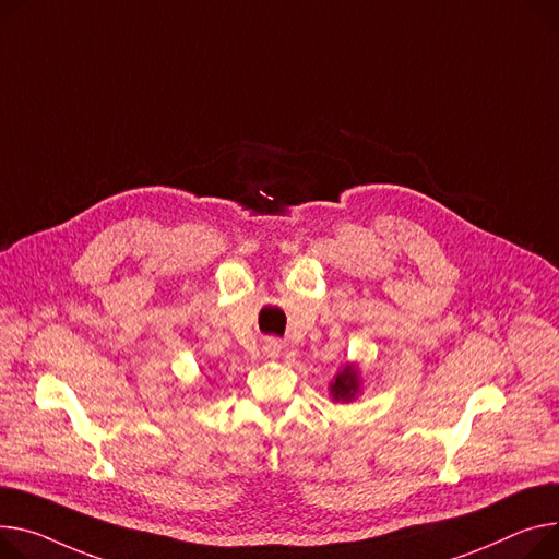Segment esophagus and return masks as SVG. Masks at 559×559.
<instances>
[{"label":"esophagus","mask_w":559,"mask_h":559,"mask_svg":"<svg viewBox=\"0 0 559 559\" xmlns=\"http://www.w3.org/2000/svg\"><path fill=\"white\" fill-rule=\"evenodd\" d=\"M265 353H267V357H278V355L283 353V344L276 342V340H272V342H267Z\"/></svg>","instance_id":"obj_1"}]
</instances>
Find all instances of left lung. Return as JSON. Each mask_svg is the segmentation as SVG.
I'll return each mask as SVG.
<instances>
[{"label": "left lung", "instance_id": "left-lung-1", "mask_svg": "<svg viewBox=\"0 0 559 559\" xmlns=\"http://www.w3.org/2000/svg\"><path fill=\"white\" fill-rule=\"evenodd\" d=\"M332 402H353L361 393V370L355 361H346L334 380L328 384Z\"/></svg>", "mask_w": 559, "mask_h": 559}]
</instances>
